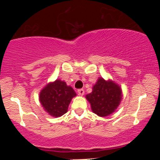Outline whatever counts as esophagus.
Returning <instances> with one entry per match:
<instances>
[{
    "label": "esophagus",
    "instance_id": "1",
    "mask_svg": "<svg viewBox=\"0 0 160 160\" xmlns=\"http://www.w3.org/2000/svg\"><path fill=\"white\" fill-rule=\"evenodd\" d=\"M78 92L79 95H82L84 94V89H78Z\"/></svg>",
    "mask_w": 160,
    "mask_h": 160
}]
</instances>
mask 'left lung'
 <instances>
[{"instance_id": "left-lung-1", "label": "left lung", "mask_w": 160, "mask_h": 160, "mask_svg": "<svg viewBox=\"0 0 160 160\" xmlns=\"http://www.w3.org/2000/svg\"><path fill=\"white\" fill-rule=\"evenodd\" d=\"M92 92L86 98L91 104L92 111L100 117H106L115 111L122 99L120 86L100 78L93 86Z\"/></svg>"}]
</instances>
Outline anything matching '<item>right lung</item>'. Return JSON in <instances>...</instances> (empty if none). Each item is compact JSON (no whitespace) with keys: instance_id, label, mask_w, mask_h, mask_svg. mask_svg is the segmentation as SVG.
Here are the masks:
<instances>
[{"instance_id":"add662e5","label":"right lung","mask_w":160,"mask_h":160,"mask_svg":"<svg viewBox=\"0 0 160 160\" xmlns=\"http://www.w3.org/2000/svg\"><path fill=\"white\" fill-rule=\"evenodd\" d=\"M76 92L66 82L57 80L46 86L40 93V102L46 111L55 117L67 113L68 105Z\"/></svg>"}]
</instances>
